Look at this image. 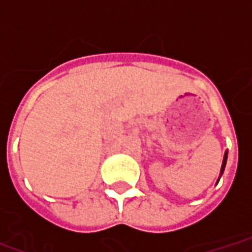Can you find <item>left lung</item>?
I'll list each match as a JSON object with an SVG mask.
<instances>
[{
    "label": "left lung",
    "mask_w": 252,
    "mask_h": 252,
    "mask_svg": "<svg viewBox=\"0 0 252 252\" xmlns=\"http://www.w3.org/2000/svg\"><path fill=\"white\" fill-rule=\"evenodd\" d=\"M227 157H228V153H227V151H225V154H224V159H222L221 170H220V177H221L222 171H224V169H225V163H227Z\"/></svg>",
    "instance_id": "8db88e82"
}]
</instances>
